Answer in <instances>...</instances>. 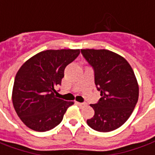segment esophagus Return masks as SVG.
Returning a JSON list of instances; mask_svg holds the SVG:
<instances>
[{
    "mask_svg": "<svg viewBox=\"0 0 155 155\" xmlns=\"http://www.w3.org/2000/svg\"><path fill=\"white\" fill-rule=\"evenodd\" d=\"M76 104H77V105H79V106H80V107H84V106H86V103H76Z\"/></svg>",
    "mask_w": 155,
    "mask_h": 155,
    "instance_id": "esophagus-1",
    "label": "esophagus"
}]
</instances>
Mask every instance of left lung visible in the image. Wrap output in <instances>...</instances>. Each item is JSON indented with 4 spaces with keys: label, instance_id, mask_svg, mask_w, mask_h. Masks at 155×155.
<instances>
[{
    "label": "left lung",
    "instance_id": "8db88e82",
    "mask_svg": "<svg viewBox=\"0 0 155 155\" xmlns=\"http://www.w3.org/2000/svg\"><path fill=\"white\" fill-rule=\"evenodd\" d=\"M81 54L94 70V81L101 98L95 104L94 116L87 125L100 132L115 130L130 117L138 100L135 74L123 57L101 49H81Z\"/></svg>",
    "mask_w": 155,
    "mask_h": 155
}]
</instances>
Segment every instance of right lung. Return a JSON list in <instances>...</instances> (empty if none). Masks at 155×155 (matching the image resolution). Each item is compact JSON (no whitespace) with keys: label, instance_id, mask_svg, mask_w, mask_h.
<instances>
[{"label":"right lung","instance_id":"obj_1","mask_svg":"<svg viewBox=\"0 0 155 155\" xmlns=\"http://www.w3.org/2000/svg\"><path fill=\"white\" fill-rule=\"evenodd\" d=\"M80 50L62 49L39 52L21 66L12 89V104L25 126L35 131H47L59 125L73 102L58 98L66 66Z\"/></svg>","mask_w":155,"mask_h":155}]
</instances>
